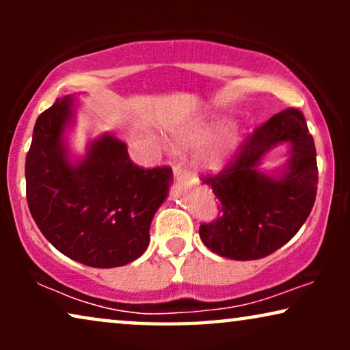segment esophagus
I'll return each mask as SVG.
<instances>
[{"label":"esophagus","mask_w":350,"mask_h":350,"mask_svg":"<svg viewBox=\"0 0 350 350\" xmlns=\"http://www.w3.org/2000/svg\"><path fill=\"white\" fill-rule=\"evenodd\" d=\"M174 176L176 180H188V170L183 169V165L181 164H174Z\"/></svg>","instance_id":"obj_1"}]
</instances>
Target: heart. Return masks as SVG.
<instances>
[{"label": "heart", "mask_w": 350, "mask_h": 350, "mask_svg": "<svg viewBox=\"0 0 350 350\" xmlns=\"http://www.w3.org/2000/svg\"><path fill=\"white\" fill-rule=\"evenodd\" d=\"M205 133H207L205 129H198V131L188 132L185 133V135H181L180 140L196 142L199 140V138H202ZM236 143H237V132L234 131V129H226L221 135L215 138V140L202 151V154H200V162H202V165L212 170L219 169V167L226 162L229 154L232 152Z\"/></svg>", "instance_id": "b5f03b06"}]
</instances>
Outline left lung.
Returning a JSON list of instances; mask_svg holds the SVG:
<instances>
[{"mask_svg": "<svg viewBox=\"0 0 350 350\" xmlns=\"http://www.w3.org/2000/svg\"><path fill=\"white\" fill-rule=\"evenodd\" d=\"M282 141L292 143L287 172L280 177L256 169ZM217 196L218 215L202 223L204 245L239 261L265 258L285 245L308 219L317 194V154L303 113L286 108L258 126L221 172L202 176Z\"/></svg>", "mask_w": 350, "mask_h": 350, "instance_id": "obj_1", "label": "left lung"}]
</instances>
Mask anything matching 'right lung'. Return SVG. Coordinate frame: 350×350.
<instances>
[{
    "mask_svg": "<svg viewBox=\"0 0 350 350\" xmlns=\"http://www.w3.org/2000/svg\"><path fill=\"white\" fill-rule=\"evenodd\" d=\"M73 97L57 98L36 119L27 152V202L47 241L90 267H118L137 260L150 243L156 210L169 193V165L143 169L111 135L92 142L73 165L62 143Z\"/></svg>",
    "mask_w": 350,
    "mask_h": 350,
    "instance_id": "right-lung-1",
    "label": "right lung"
}]
</instances>
